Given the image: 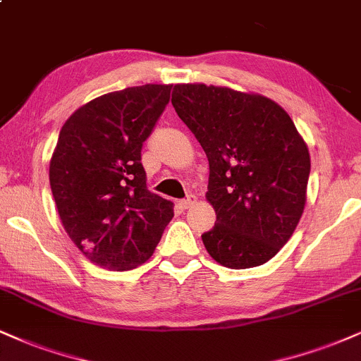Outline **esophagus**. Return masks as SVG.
Returning <instances> with one entry per match:
<instances>
[{"mask_svg":"<svg viewBox=\"0 0 361 361\" xmlns=\"http://www.w3.org/2000/svg\"><path fill=\"white\" fill-rule=\"evenodd\" d=\"M179 204H180L182 209H188L190 206H194V204H195V195H188V197L182 199Z\"/></svg>","mask_w":361,"mask_h":361,"instance_id":"34e87169","label":"esophagus"}]
</instances>
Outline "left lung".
Returning <instances> with one entry per match:
<instances>
[{"label":"left lung","instance_id":"left-lung-1","mask_svg":"<svg viewBox=\"0 0 361 361\" xmlns=\"http://www.w3.org/2000/svg\"><path fill=\"white\" fill-rule=\"evenodd\" d=\"M172 105L209 160L212 259L231 269L268 262L305 211L310 152L289 115L268 97L204 83L173 85Z\"/></svg>","mask_w":361,"mask_h":361}]
</instances>
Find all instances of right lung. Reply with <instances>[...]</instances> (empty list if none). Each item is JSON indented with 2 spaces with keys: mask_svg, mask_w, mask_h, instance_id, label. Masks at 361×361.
<instances>
[{
  "mask_svg": "<svg viewBox=\"0 0 361 361\" xmlns=\"http://www.w3.org/2000/svg\"><path fill=\"white\" fill-rule=\"evenodd\" d=\"M172 85L105 93L70 115L50 160L61 224L97 266L127 271L154 255L173 204L147 189L142 145L171 99Z\"/></svg>",
  "mask_w": 361,
  "mask_h": 361,
  "instance_id": "1",
  "label": "right lung"
}]
</instances>
